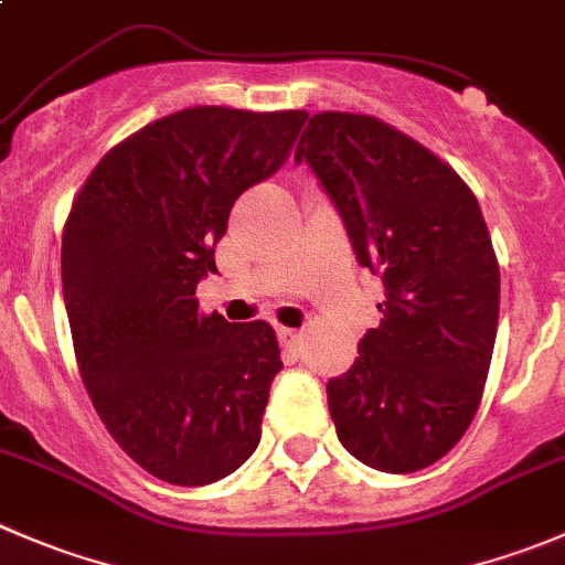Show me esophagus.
I'll return each instance as SVG.
<instances>
[{
	"mask_svg": "<svg viewBox=\"0 0 565 565\" xmlns=\"http://www.w3.org/2000/svg\"><path fill=\"white\" fill-rule=\"evenodd\" d=\"M278 342H281L287 350H300V344H303V333L295 331V328H278Z\"/></svg>",
	"mask_w": 565,
	"mask_h": 565,
	"instance_id": "esophagus-1",
	"label": "esophagus"
}]
</instances>
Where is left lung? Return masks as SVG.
Listing matches in <instances>:
<instances>
[{"label": "left lung", "mask_w": 565, "mask_h": 565, "mask_svg": "<svg viewBox=\"0 0 565 565\" xmlns=\"http://www.w3.org/2000/svg\"><path fill=\"white\" fill-rule=\"evenodd\" d=\"M383 278L381 326L326 386L344 450L377 472L445 458L475 419L500 320V265L478 199L445 160L364 113H317L295 149Z\"/></svg>", "instance_id": "obj_1"}]
</instances>
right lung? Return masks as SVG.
<instances>
[{
  "label": "right lung",
  "instance_id": "add662e5",
  "mask_svg": "<svg viewBox=\"0 0 565 565\" xmlns=\"http://www.w3.org/2000/svg\"><path fill=\"white\" fill-rule=\"evenodd\" d=\"M303 109L188 107L102 157L63 228V298L87 394L120 450L210 486L262 439L281 350L270 322L199 309L234 201L284 166Z\"/></svg>",
  "mask_w": 565,
  "mask_h": 565
}]
</instances>
